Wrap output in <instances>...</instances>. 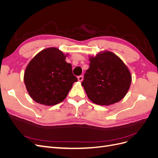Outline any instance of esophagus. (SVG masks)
I'll use <instances>...</instances> for the list:
<instances>
[{
	"label": "esophagus",
	"instance_id": "esophagus-1",
	"mask_svg": "<svg viewBox=\"0 0 158 158\" xmlns=\"http://www.w3.org/2000/svg\"><path fill=\"white\" fill-rule=\"evenodd\" d=\"M78 81H80V82H82V81L83 80V76H78Z\"/></svg>",
	"mask_w": 158,
	"mask_h": 158
}]
</instances>
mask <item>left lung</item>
Segmentation results:
<instances>
[{
  "label": "left lung",
  "mask_w": 158,
  "mask_h": 158,
  "mask_svg": "<svg viewBox=\"0 0 158 158\" xmlns=\"http://www.w3.org/2000/svg\"><path fill=\"white\" fill-rule=\"evenodd\" d=\"M82 85L88 98L100 106H109L125 96L131 84L130 71L123 60L110 51L89 59Z\"/></svg>",
  "instance_id": "1"
}]
</instances>
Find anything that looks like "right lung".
<instances>
[{"label":"right lung","mask_w":158,"mask_h":158,"mask_svg":"<svg viewBox=\"0 0 158 158\" xmlns=\"http://www.w3.org/2000/svg\"><path fill=\"white\" fill-rule=\"evenodd\" d=\"M66 56L55 47L41 51L27 66L24 83L28 94L37 103L54 106L66 98L78 79Z\"/></svg>","instance_id":"add662e5"}]
</instances>
